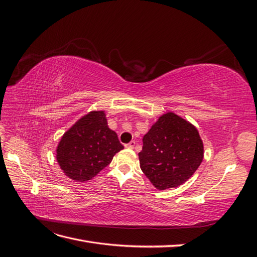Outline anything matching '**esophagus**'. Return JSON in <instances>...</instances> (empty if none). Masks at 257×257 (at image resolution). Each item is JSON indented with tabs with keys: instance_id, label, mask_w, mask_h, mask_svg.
<instances>
[{
	"instance_id": "1",
	"label": "esophagus",
	"mask_w": 257,
	"mask_h": 257,
	"mask_svg": "<svg viewBox=\"0 0 257 257\" xmlns=\"http://www.w3.org/2000/svg\"><path fill=\"white\" fill-rule=\"evenodd\" d=\"M135 146H136V143L133 141V142H131L130 144H126L125 148H127V149H134Z\"/></svg>"
}]
</instances>
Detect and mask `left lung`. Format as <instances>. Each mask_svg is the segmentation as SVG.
<instances>
[{
    "label": "left lung",
    "mask_w": 257,
    "mask_h": 257,
    "mask_svg": "<svg viewBox=\"0 0 257 257\" xmlns=\"http://www.w3.org/2000/svg\"><path fill=\"white\" fill-rule=\"evenodd\" d=\"M143 143L138 153L141 168L158 190L188 181L204 159V144L196 126L172 111L159 116Z\"/></svg>",
    "instance_id": "obj_1"
}]
</instances>
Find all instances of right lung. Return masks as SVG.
<instances>
[{"label":"right lung","mask_w":257,"mask_h":257,"mask_svg":"<svg viewBox=\"0 0 257 257\" xmlns=\"http://www.w3.org/2000/svg\"><path fill=\"white\" fill-rule=\"evenodd\" d=\"M122 149L118 135L108 127L105 111L92 110L63 134L56 158L65 176L84 182L94 178Z\"/></svg>","instance_id":"add662e5"}]
</instances>
